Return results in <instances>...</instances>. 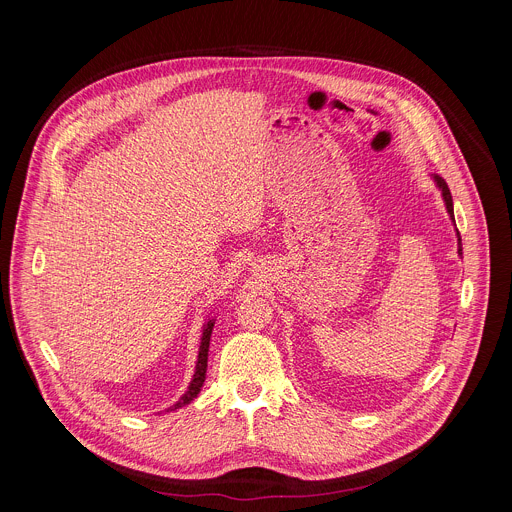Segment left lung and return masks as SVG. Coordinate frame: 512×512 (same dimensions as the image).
I'll return each mask as SVG.
<instances>
[{"mask_svg": "<svg viewBox=\"0 0 512 512\" xmlns=\"http://www.w3.org/2000/svg\"><path fill=\"white\" fill-rule=\"evenodd\" d=\"M433 182H435V186H437V188L442 190V196H444V202H446V210H448V214H450V218H452V223L456 225V221H454V202H452V192H450V188H448L446 180H444L442 176L433 174ZM456 237H458V255L462 257V239H460L458 229H456Z\"/></svg>", "mask_w": 512, "mask_h": 512, "instance_id": "obj_1", "label": "left lung"}]
</instances>
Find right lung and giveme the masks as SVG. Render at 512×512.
<instances>
[{"mask_svg": "<svg viewBox=\"0 0 512 512\" xmlns=\"http://www.w3.org/2000/svg\"><path fill=\"white\" fill-rule=\"evenodd\" d=\"M214 328V318H208V322L202 326V338H200V348H198V360H196V369H194V377L188 385V391L170 407V411L180 409L184 405H188L190 401H194L204 385L206 379V367H208V346H210V334Z\"/></svg>", "mask_w": 512, "mask_h": 512, "instance_id": "add662e5", "label": "right lung"}]
</instances>
